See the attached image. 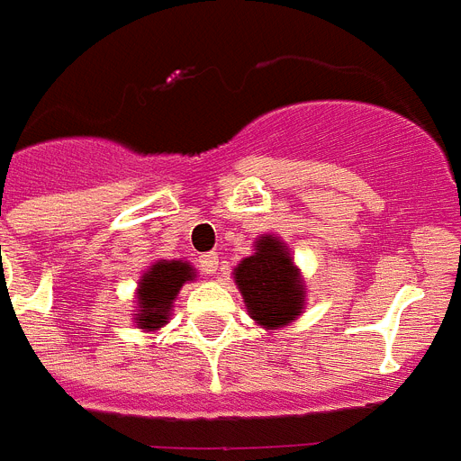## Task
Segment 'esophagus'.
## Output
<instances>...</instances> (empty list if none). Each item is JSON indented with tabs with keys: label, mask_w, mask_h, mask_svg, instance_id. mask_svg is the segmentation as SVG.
<instances>
[{
	"label": "esophagus",
	"mask_w": 461,
	"mask_h": 461,
	"mask_svg": "<svg viewBox=\"0 0 461 461\" xmlns=\"http://www.w3.org/2000/svg\"><path fill=\"white\" fill-rule=\"evenodd\" d=\"M200 270L204 275H214L219 270V254L216 251H210V254H203L200 257Z\"/></svg>",
	"instance_id": "esophagus-1"
}]
</instances>
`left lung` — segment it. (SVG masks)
I'll return each instance as SVG.
<instances>
[{"mask_svg":"<svg viewBox=\"0 0 461 461\" xmlns=\"http://www.w3.org/2000/svg\"><path fill=\"white\" fill-rule=\"evenodd\" d=\"M233 279L249 317L266 331H282L305 310V282L277 235L257 238L254 254L235 266Z\"/></svg>","mask_w":461,"mask_h":461,"instance_id":"1","label":"left lung"}]
</instances>
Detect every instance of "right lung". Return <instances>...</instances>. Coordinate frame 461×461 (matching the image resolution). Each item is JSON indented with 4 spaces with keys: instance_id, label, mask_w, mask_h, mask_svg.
<instances>
[{
    "instance_id": "obj_1",
    "label": "right lung",
    "mask_w": 461,
    "mask_h": 461,
    "mask_svg": "<svg viewBox=\"0 0 461 461\" xmlns=\"http://www.w3.org/2000/svg\"><path fill=\"white\" fill-rule=\"evenodd\" d=\"M195 279V268L188 261H160L151 263L135 289V310H132V321L141 331H160L167 320L172 317L176 294L182 291L186 282Z\"/></svg>"
}]
</instances>
